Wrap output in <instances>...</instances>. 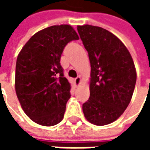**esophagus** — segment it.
Wrapping results in <instances>:
<instances>
[{
    "label": "esophagus",
    "instance_id": "34e87169",
    "mask_svg": "<svg viewBox=\"0 0 150 150\" xmlns=\"http://www.w3.org/2000/svg\"><path fill=\"white\" fill-rule=\"evenodd\" d=\"M75 84L77 85V86H79V85L80 84V83H81V78H80L79 76H78L77 78H75Z\"/></svg>",
    "mask_w": 150,
    "mask_h": 150
}]
</instances>
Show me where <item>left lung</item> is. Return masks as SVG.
Instances as JSON below:
<instances>
[{
  "label": "left lung",
  "mask_w": 150,
  "mask_h": 150,
  "mask_svg": "<svg viewBox=\"0 0 150 150\" xmlns=\"http://www.w3.org/2000/svg\"><path fill=\"white\" fill-rule=\"evenodd\" d=\"M77 30L91 63L90 97L83 112L91 124L108 125L131 101L137 81L134 62L122 42L107 30L90 25Z\"/></svg>",
  "instance_id": "1"
}]
</instances>
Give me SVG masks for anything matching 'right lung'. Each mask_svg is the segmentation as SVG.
Masks as SVG:
<instances>
[{
    "label": "right lung",
    "instance_id": "obj_1",
    "mask_svg": "<svg viewBox=\"0 0 150 150\" xmlns=\"http://www.w3.org/2000/svg\"><path fill=\"white\" fill-rule=\"evenodd\" d=\"M78 39L71 25H53L33 35L18 54L17 96L25 113L38 125H55L63 119L71 84L60 59L67 44Z\"/></svg>",
    "mask_w": 150,
    "mask_h": 150
}]
</instances>
